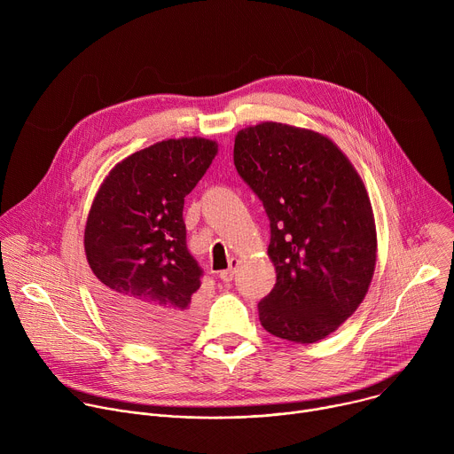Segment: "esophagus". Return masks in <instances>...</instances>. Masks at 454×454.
I'll use <instances>...</instances> for the list:
<instances>
[{"instance_id": "esophagus-1", "label": "esophagus", "mask_w": 454, "mask_h": 454, "mask_svg": "<svg viewBox=\"0 0 454 454\" xmlns=\"http://www.w3.org/2000/svg\"><path fill=\"white\" fill-rule=\"evenodd\" d=\"M237 266H239V261H237V258H231V261H230V266H228V270L221 271V273H219V278H221L223 282H231V280H233V275H235V270H237Z\"/></svg>"}]
</instances>
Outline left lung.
I'll list each match as a JSON object with an SVG mask.
<instances>
[{
  "label": "left lung",
  "mask_w": 454,
  "mask_h": 454,
  "mask_svg": "<svg viewBox=\"0 0 454 454\" xmlns=\"http://www.w3.org/2000/svg\"><path fill=\"white\" fill-rule=\"evenodd\" d=\"M233 163L271 226L277 284L258 301V319L287 341L327 338L361 305L375 270V219L361 176L331 138L280 121L240 129Z\"/></svg>",
  "instance_id": "left-lung-1"
}]
</instances>
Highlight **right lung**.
<instances>
[{
    "label": "right lung",
    "mask_w": 454,
    "mask_h": 454,
    "mask_svg": "<svg viewBox=\"0 0 454 454\" xmlns=\"http://www.w3.org/2000/svg\"><path fill=\"white\" fill-rule=\"evenodd\" d=\"M217 151L200 137L158 142L116 163L95 193L84 251L100 309L127 338L168 343L196 325L201 268L186 249L183 205Z\"/></svg>",
    "instance_id": "add662e5"
}]
</instances>
